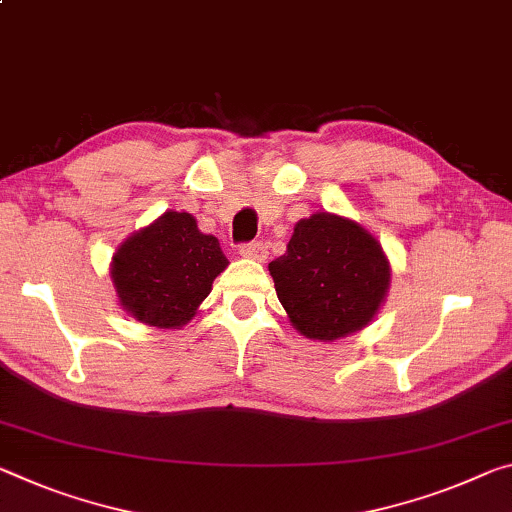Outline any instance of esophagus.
Masks as SVG:
<instances>
[{"mask_svg":"<svg viewBox=\"0 0 512 512\" xmlns=\"http://www.w3.org/2000/svg\"><path fill=\"white\" fill-rule=\"evenodd\" d=\"M239 255L246 259H255V262H264V259L269 257V246H266L264 241L246 243V246L239 248Z\"/></svg>","mask_w":512,"mask_h":512,"instance_id":"obj_1","label":"esophagus"}]
</instances>
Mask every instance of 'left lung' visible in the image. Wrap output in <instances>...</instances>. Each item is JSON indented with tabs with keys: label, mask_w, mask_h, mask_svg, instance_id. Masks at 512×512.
Listing matches in <instances>:
<instances>
[{
	"label": "left lung",
	"mask_w": 512,
	"mask_h": 512,
	"mask_svg": "<svg viewBox=\"0 0 512 512\" xmlns=\"http://www.w3.org/2000/svg\"><path fill=\"white\" fill-rule=\"evenodd\" d=\"M269 271L291 326L314 342L367 328L392 285L380 241L358 221L330 212L300 218L287 253Z\"/></svg>",
	"instance_id": "obj_1"
}]
</instances>
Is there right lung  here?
Segmentation results:
<instances>
[{
    "mask_svg": "<svg viewBox=\"0 0 512 512\" xmlns=\"http://www.w3.org/2000/svg\"><path fill=\"white\" fill-rule=\"evenodd\" d=\"M227 264L214 234H202L191 214L168 209L120 243L109 275L132 319L177 330L198 314Z\"/></svg>",
    "mask_w": 512,
    "mask_h": 512,
    "instance_id": "1",
    "label": "right lung"
}]
</instances>
